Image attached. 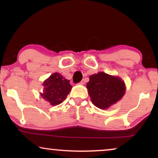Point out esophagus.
Here are the masks:
<instances>
[{
	"label": "esophagus",
	"mask_w": 158,
	"mask_h": 158,
	"mask_svg": "<svg viewBox=\"0 0 158 158\" xmlns=\"http://www.w3.org/2000/svg\"><path fill=\"white\" fill-rule=\"evenodd\" d=\"M84 83H85V81H84V80H82V81L79 83V84H81V85H83Z\"/></svg>",
	"instance_id": "1"
}]
</instances>
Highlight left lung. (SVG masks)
<instances>
[{
	"label": "left lung",
	"instance_id": "8db88e82",
	"mask_svg": "<svg viewBox=\"0 0 158 158\" xmlns=\"http://www.w3.org/2000/svg\"><path fill=\"white\" fill-rule=\"evenodd\" d=\"M87 83L92 103L101 109H106L117 102L125 94L124 82L119 77L100 72L90 76Z\"/></svg>",
	"mask_w": 158,
	"mask_h": 158
}]
</instances>
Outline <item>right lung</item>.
<instances>
[{"label": "right lung", "mask_w": 158, "mask_h": 158, "mask_svg": "<svg viewBox=\"0 0 158 158\" xmlns=\"http://www.w3.org/2000/svg\"><path fill=\"white\" fill-rule=\"evenodd\" d=\"M43 85L44 87V93L41 94V96L52 106L61 103L72 88L70 81L63 78L57 73L51 75L43 83Z\"/></svg>", "instance_id": "right-lung-1"}]
</instances>
